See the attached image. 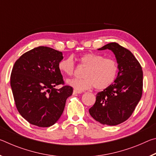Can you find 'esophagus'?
<instances>
[{"mask_svg":"<svg viewBox=\"0 0 156 156\" xmlns=\"http://www.w3.org/2000/svg\"><path fill=\"white\" fill-rule=\"evenodd\" d=\"M80 93H82L81 91H77V90H76V89H74V90L73 91V94H80Z\"/></svg>","mask_w":156,"mask_h":156,"instance_id":"1","label":"esophagus"}]
</instances>
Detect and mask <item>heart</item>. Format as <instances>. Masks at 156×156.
I'll list each match as a JSON object with an SVG mask.
<instances>
[{
	"label": "heart",
	"instance_id": "obj_1",
	"mask_svg": "<svg viewBox=\"0 0 156 156\" xmlns=\"http://www.w3.org/2000/svg\"><path fill=\"white\" fill-rule=\"evenodd\" d=\"M80 65L86 68L83 79H72L67 82L76 90L84 91L95 87L102 90L114 83L118 73V65L115 60L105 58L102 55L95 53H87L82 56ZM58 69L62 74L71 76L75 70V62L72 56L62 59L58 63Z\"/></svg>",
	"mask_w": 156,
	"mask_h": 156
}]
</instances>
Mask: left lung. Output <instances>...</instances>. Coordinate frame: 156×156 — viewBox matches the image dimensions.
Returning <instances> with one entry per match:
<instances>
[{
	"mask_svg": "<svg viewBox=\"0 0 156 156\" xmlns=\"http://www.w3.org/2000/svg\"><path fill=\"white\" fill-rule=\"evenodd\" d=\"M109 49L115 55L118 73L112 85L96 95L95 104L89 109L98 122L115 126L130 117L142 94L143 73L133 54L116 43H111L98 50Z\"/></svg>",
	"mask_w": 156,
	"mask_h": 156,
	"instance_id": "8db88e82",
	"label": "left lung"
}]
</instances>
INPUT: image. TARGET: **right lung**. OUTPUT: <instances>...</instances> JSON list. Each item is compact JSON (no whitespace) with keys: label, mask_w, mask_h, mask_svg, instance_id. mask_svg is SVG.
Masks as SVG:
<instances>
[{"label":"right lung","mask_w":156,"mask_h":156,"mask_svg":"<svg viewBox=\"0 0 156 156\" xmlns=\"http://www.w3.org/2000/svg\"><path fill=\"white\" fill-rule=\"evenodd\" d=\"M62 53L47 47H38L23 54L12 69L10 84L16 106L31 125L49 127L59 120L66 100L73 89L63 86L58 69Z\"/></svg>","instance_id":"right-lung-1"}]
</instances>
